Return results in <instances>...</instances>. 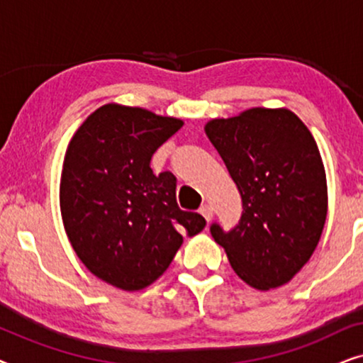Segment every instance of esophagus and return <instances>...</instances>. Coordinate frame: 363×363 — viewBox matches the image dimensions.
<instances>
[{"label":"esophagus","mask_w":363,"mask_h":363,"mask_svg":"<svg viewBox=\"0 0 363 363\" xmlns=\"http://www.w3.org/2000/svg\"><path fill=\"white\" fill-rule=\"evenodd\" d=\"M200 213H201L203 218H205L206 221H210L211 218H213V208H211L210 205H203V206L200 208Z\"/></svg>","instance_id":"34e87169"}]
</instances>
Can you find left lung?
<instances>
[{
    "instance_id": "left-lung-1",
    "label": "left lung",
    "mask_w": 363,
    "mask_h": 363,
    "mask_svg": "<svg viewBox=\"0 0 363 363\" xmlns=\"http://www.w3.org/2000/svg\"><path fill=\"white\" fill-rule=\"evenodd\" d=\"M236 183L242 215L230 231H210L246 284L269 291L311 259L327 216V182L319 148L287 108L255 107L205 125Z\"/></svg>"
}]
</instances>
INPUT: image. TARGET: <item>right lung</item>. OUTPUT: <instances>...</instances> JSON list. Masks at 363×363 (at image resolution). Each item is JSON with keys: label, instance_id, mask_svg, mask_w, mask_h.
<instances>
[{"label": "right lung", "instance_id": "obj_1", "mask_svg": "<svg viewBox=\"0 0 363 363\" xmlns=\"http://www.w3.org/2000/svg\"><path fill=\"white\" fill-rule=\"evenodd\" d=\"M183 125L147 108L107 104L89 116L69 142L59 203L67 238L84 266L123 291L157 281L183 236L206 226L177 203V178L155 175L150 160Z\"/></svg>", "mask_w": 363, "mask_h": 363}]
</instances>
